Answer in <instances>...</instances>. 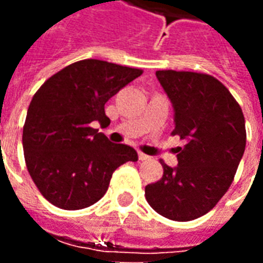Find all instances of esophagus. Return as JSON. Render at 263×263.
<instances>
[{
	"label": "esophagus",
	"instance_id": "esophagus-1",
	"mask_svg": "<svg viewBox=\"0 0 263 263\" xmlns=\"http://www.w3.org/2000/svg\"><path fill=\"white\" fill-rule=\"evenodd\" d=\"M138 158H139V160H149L151 159V158H149L148 155H145V154H142V152H138Z\"/></svg>",
	"mask_w": 263,
	"mask_h": 263
}]
</instances>
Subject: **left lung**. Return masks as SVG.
I'll use <instances>...</instances> for the list:
<instances>
[{
	"mask_svg": "<svg viewBox=\"0 0 263 263\" xmlns=\"http://www.w3.org/2000/svg\"><path fill=\"white\" fill-rule=\"evenodd\" d=\"M156 77L173 107L172 134L186 145L176 149L177 166L160 162L163 175L145 187V196L169 220H194L209 213L234 180L247 143L242 109L213 76L159 70Z\"/></svg>",
	"mask_w": 263,
	"mask_h": 263,
	"instance_id": "8db88e82",
	"label": "left lung"
}]
</instances>
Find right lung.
I'll use <instances>...</instances> for the list:
<instances>
[{
    "label": "right lung",
    "instance_id": "right-lung-1",
    "mask_svg": "<svg viewBox=\"0 0 263 263\" xmlns=\"http://www.w3.org/2000/svg\"><path fill=\"white\" fill-rule=\"evenodd\" d=\"M141 74L86 59L62 69L35 92L24 125V155L32 180L53 205L90 207L105 194L117 167L137 162L135 149L109 142L94 125H109L105 103Z\"/></svg>",
    "mask_w": 263,
    "mask_h": 263
}]
</instances>
